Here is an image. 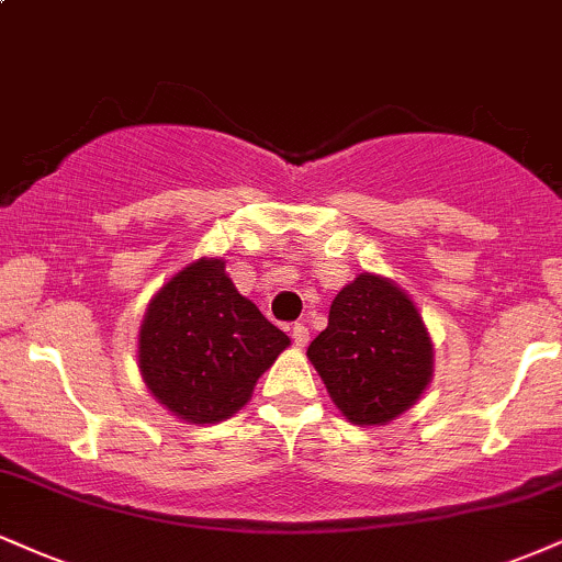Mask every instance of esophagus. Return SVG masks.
<instances>
[{
  "label": "esophagus",
  "mask_w": 562,
  "mask_h": 562,
  "mask_svg": "<svg viewBox=\"0 0 562 562\" xmlns=\"http://www.w3.org/2000/svg\"><path fill=\"white\" fill-rule=\"evenodd\" d=\"M290 333H293V342L299 348H303L308 342V327H306V324H293V329H290Z\"/></svg>",
  "instance_id": "esophagus-1"
}]
</instances>
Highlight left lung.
Listing matches in <instances>:
<instances>
[{
	"instance_id": "obj_1",
	"label": "left lung",
	"mask_w": 562,
	"mask_h": 562,
	"mask_svg": "<svg viewBox=\"0 0 562 562\" xmlns=\"http://www.w3.org/2000/svg\"><path fill=\"white\" fill-rule=\"evenodd\" d=\"M342 416L384 427L429 387L435 346L416 303L390 277L363 272L335 295L306 350Z\"/></svg>"
}]
</instances>
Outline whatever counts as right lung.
<instances>
[{
	"label": "right lung",
	"instance_id": "add662e5",
	"mask_svg": "<svg viewBox=\"0 0 562 562\" xmlns=\"http://www.w3.org/2000/svg\"><path fill=\"white\" fill-rule=\"evenodd\" d=\"M288 346L290 337L238 293L225 259L201 256L148 301L138 369L154 401L201 427L238 414Z\"/></svg>",
	"mask_w": 562,
	"mask_h": 562
}]
</instances>
